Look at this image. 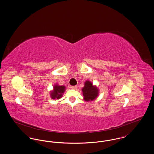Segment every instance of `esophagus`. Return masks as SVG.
I'll return each instance as SVG.
<instances>
[{
	"label": "esophagus",
	"instance_id": "34e87169",
	"mask_svg": "<svg viewBox=\"0 0 154 154\" xmlns=\"http://www.w3.org/2000/svg\"><path fill=\"white\" fill-rule=\"evenodd\" d=\"M71 88H72L73 89H77V87L75 85V86H72L71 87Z\"/></svg>",
	"mask_w": 154,
	"mask_h": 154
}]
</instances>
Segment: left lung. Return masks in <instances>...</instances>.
<instances>
[{
    "instance_id": "1",
    "label": "left lung",
    "mask_w": 154,
    "mask_h": 154,
    "mask_svg": "<svg viewBox=\"0 0 154 154\" xmlns=\"http://www.w3.org/2000/svg\"><path fill=\"white\" fill-rule=\"evenodd\" d=\"M82 92L84 100L86 102L93 101L99 96V89L89 80L85 81L84 87L82 88Z\"/></svg>"
}]
</instances>
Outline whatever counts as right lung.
<instances>
[{"instance_id":"1","label":"right lung","mask_w":154,"mask_h":154,"mask_svg":"<svg viewBox=\"0 0 154 154\" xmlns=\"http://www.w3.org/2000/svg\"><path fill=\"white\" fill-rule=\"evenodd\" d=\"M65 90H66L65 86L59 85L58 84H56L53 87V90L50 91V95L51 98L54 100L60 99L62 97Z\"/></svg>"}]
</instances>
